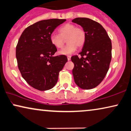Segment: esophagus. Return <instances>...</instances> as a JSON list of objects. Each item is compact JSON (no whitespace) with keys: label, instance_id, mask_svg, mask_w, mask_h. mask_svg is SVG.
I'll return each instance as SVG.
<instances>
[{"label":"esophagus","instance_id":"obj_1","mask_svg":"<svg viewBox=\"0 0 131 131\" xmlns=\"http://www.w3.org/2000/svg\"><path fill=\"white\" fill-rule=\"evenodd\" d=\"M67 59L68 61H70L71 59V57L70 56H67Z\"/></svg>","mask_w":131,"mask_h":131}]
</instances>
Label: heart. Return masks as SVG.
Instances as JSON below:
<instances>
[{"label": "heart", "mask_w": 131, "mask_h": 131, "mask_svg": "<svg viewBox=\"0 0 131 131\" xmlns=\"http://www.w3.org/2000/svg\"><path fill=\"white\" fill-rule=\"evenodd\" d=\"M58 34L50 35V43L57 49H61L64 45V40L67 38V45L59 52L60 55H70L75 52L77 47H82L86 41V33L81 28L75 25L67 23L58 29Z\"/></svg>", "instance_id": "obj_1"}]
</instances>
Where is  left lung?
<instances>
[{"label":"left lung","instance_id":"1","mask_svg":"<svg viewBox=\"0 0 131 131\" xmlns=\"http://www.w3.org/2000/svg\"><path fill=\"white\" fill-rule=\"evenodd\" d=\"M72 22L80 25L86 33L85 43L79 53L81 57L71 58L74 82L82 89L90 90L103 81L109 70L111 41L103 26L94 20L78 17Z\"/></svg>","mask_w":131,"mask_h":131}]
</instances>
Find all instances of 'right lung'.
<instances>
[{"mask_svg": "<svg viewBox=\"0 0 131 131\" xmlns=\"http://www.w3.org/2000/svg\"><path fill=\"white\" fill-rule=\"evenodd\" d=\"M66 19L41 20L25 29L16 47V58L22 77L35 89L46 91L57 84L59 72L67 62L66 55L53 56L57 49L50 37Z\"/></svg>", "mask_w": 131, "mask_h": 131, "instance_id": "obj_1", "label": "right lung"}]
</instances>
